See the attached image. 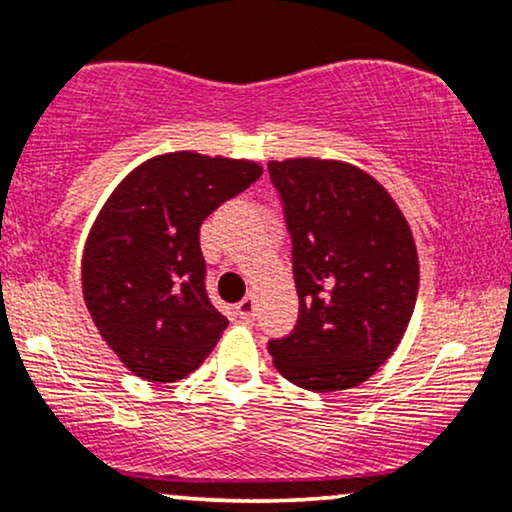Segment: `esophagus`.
I'll return each mask as SVG.
<instances>
[{"instance_id": "34e87169", "label": "esophagus", "mask_w": 512, "mask_h": 512, "mask_svg": "<svg viewBox=\"0 0 512 512\" xmlns=\"http://www.w3.org/2000/svg\"><path fill=\"white\" fill-rule=\"evenodd\" d=\"M236 315L240 319H245V322H252V319H255V298H252V295L240 300L236 305Z\"/></svg>"}]
</instances>
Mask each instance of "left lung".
Segmentation results:
<instances>
[{"instance_id": "8db88e82", "label": "left lung", "mask_w": 512, "mask_h": 512, "mask_svg": "<svg viewBox=\"0 0 512 512\" xmlns=\"http://www.w3.org/2000/svg\"><path fill=\"white\" fill-rule=\"evenodd\" d=\"M291 236L298 322L267 350L291 384L353 389L398 348L420 264L410 226L372 176L331 159L269 162Z\"/></svg>"}]
</instances>
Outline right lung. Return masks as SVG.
I'll list each match as a JSON object with an SVG mask.
<instances>
[{"mask_svg": "<svg viewBox=\"0 0 512 512\" xmlns=\"http://www.w3.org/2000/svg\"><path fill=\"white\" fill-rule=\"evenodd\" d=\"M262 176L245 159L174 152L114 190L83 255V295L107 346L157 384L188 377L229 326L209 300L200 226Z\"/></svg>", "mask_w": 512, "mask_h": 512, "instance_id": "obj_1", "label": "right lung"}]
</instances>
